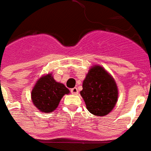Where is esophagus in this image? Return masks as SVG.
<instances>
[{"label": "esophagus", "instance_id": "esophagus-1", "mask_svg": "<svg viewBox=\"0 0 151 151\" xmlns=\"http://www.w3.org/2000/svg\"><path fill=\"white\" fill-rule=\"evenodd\" d=\"M71 92L72 94H74V95H77V94H78V92H79V91H78L77 88H73L71 89Z\"/></svg>", "mask_w": 151, "mask_h": 151}]
</instances>
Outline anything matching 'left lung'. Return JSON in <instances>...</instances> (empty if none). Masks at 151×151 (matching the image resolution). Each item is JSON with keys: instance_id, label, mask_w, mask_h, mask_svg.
Wrapping results in <instances>:
<instances>
[{"instance_id": "1", "label": "left lung", "mask_w": 151, "mask_h": 151, "mask_svg": "<svg viewBox=\"0 0 151 151\" xmlns=\"http://www.w3.org/2000/svg\"><path fill=\"white\" fill-rule=\"evenodd\" d=\"M80 95L87 109L93 115L106 116L113 110L118 99L115 80L101 65L90 68L83 81Z\"/></svg>"}]
</instances>
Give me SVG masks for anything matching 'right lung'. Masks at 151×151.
Here are the masks:
<instances>
[{
  "label": "right lung",
  "mask_w": 151,
  "mask_h": 151,
  "mask_svg": "<svg viewBox=\"0 0 151 151\" xmlns=\"http://www.w3.org/2000/svg\"><path fill=\"white\" fill-rule=\"evenodd\" d=\"M70 91L63 83L57 82L52 73L43 75L38 79L31 92V100L40 112L51 113L58 107L61 99Z\"/></svg>",
  "instance_id": "add662e5"
}]
</instances>
